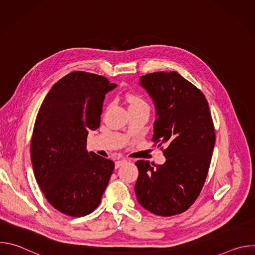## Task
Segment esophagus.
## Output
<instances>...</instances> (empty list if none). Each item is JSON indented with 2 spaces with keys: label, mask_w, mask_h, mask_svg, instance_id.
<instances>
[{
  "label": "esophagus",
  "mask_w": 255,
  "mask_h": 255,
  "mask_svg": "<svg viewBox=\"0 0 255 255\" xmlns=\"http://www.w3.org/2000/svg\"><path fill=\"white\" fill-rule=\"evenodd\" d=\"M126 162H127L126 159H119V160H117V161L115 162V167H116V168H119L120 166L124 165Z\"/></svg>",
  "instance_id": "34e87169"
}]
</instances>
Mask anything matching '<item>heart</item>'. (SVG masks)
<instances>
[{"mask_svg": "<svg viewBox=\"0 0 255 255\" xmlns=\"http://www.w3.org/2000/svg\"><path fill=\"white\" fill-rule=\"evenodd\" d=\"M126 101L129 103V107L134 106H147L145 100L136 94H127L126 95Z\"/></svg>", "mask_w": 255, "mask_h": 255, "instance_id": "heart-1", "label": "heart"}]
</instances>
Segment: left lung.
I'll use <instances>...</instances> for the list:
<instances>
[{
	"mask_svg": "<svg viewBox=\"0 0 255 255\" xmlns=\"http://www.w3.org/2000/svg\"><path fill=\"white\" fill-rule=\"evenodd\" d=\"M140 85L154 102L157 119L152 141L166 145V160L160 165L136 161V197L157 216L177 215L195 203L208 175L216 140L209 104L176 71L142 76Z\"/></svg>",
	"mask_w": 255,
	"mask_h": 255,
	"instance_id": "1",
	"label": "left lung"
}]
</instances>
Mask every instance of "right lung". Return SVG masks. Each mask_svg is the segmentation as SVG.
<instances>
[{
  "label": "right lung",
  "mask_w": 255,
  "mask_h": 255,
  "mask_svg": "<svg viewBox=\"0 0 255 255\" xmlns=\"http://www.w3.org/2000/svg\"><path fill=\"white\" fill-rule=\"evenodd\" d=\"M117 85L74 71L53 85L36 117L30 152L34 175L46 200L71 217L91 214L114 170V162L87 150L90 130L101 123L105 95Z\"/></svg>",
  "instance_id": "add662e5"
}]
</instances>
